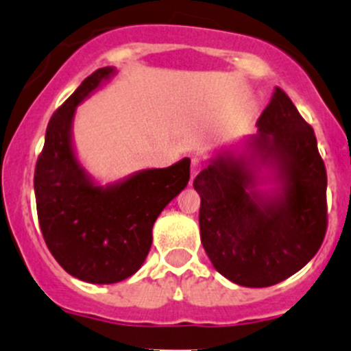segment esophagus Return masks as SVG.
<instances>
[{"label":"esophagus","instance_id":"34e87169","mask_svg":"<svg viewBox=\"0 0 351 351\" xmlns=\"http://www.w3.org/2000/svg\"><path fill=\"white\" fill-rule=\"evenodd\" d=\"M202 171V163L198 160H191V180Z\"/></svg>","mask_w":351,"mask_h":351}]
</instances>
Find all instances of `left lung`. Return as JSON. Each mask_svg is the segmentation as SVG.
I'll return each instance as SVG.
<instances>
[{"label": "left lung", "mask_w": 351, "mask_h": 351, "mask_svg": "<svg viewBox=\"0 0 351 351\" xmlns=\"http://www.w3.org/2000/svg\"><path fill=\"white\" fill-rule=\"evenodd\" d=\"M257 134L198 173L200 239L228 281L267 287L304 267L326 234V169L316 136L279 87ZM269 188H267V185Z\"/></svg>", "instance_id": "1"}]
</instances>
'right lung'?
Wrapping results in <instances>:
<instances>
[{
	"mask_svg": "<svg viewBox=\"0 0 351 351\" xmlns=\"http://www.w3.org/2000/svg\"><path fill=\"white\" fill-rule=\"evenodd\" d=\"M114 73V67L95 70L51 116L33 180L51 256L70 276L90 284L124 281L141 267L158 215L190 180V158L168 168L139 169L108 185L88 175L73 146V117Z\"/></svg>",
	"mask_w": 351,
	"mask_h": 351,
	"instance_id": "add662e5",
	"label": "right lung"
}]
</instances>
